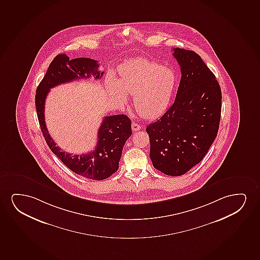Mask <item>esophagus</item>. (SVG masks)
<instances>
[{"mask_svg":"<svg viewBox=\"0 0 260 260\" xmlns=\"http://www.w3.org/2000/svg\"><path fill=\"white\" fill-rule=\"evenodd\" d=\"M132 128L133 129V132H138V131L141 128V125L137 123L135 121H133L132 124Z\"/></svg>","mask_w":260,"mask_h":260,"instance_id":"esophagus-1","label":"esophagus"}]
</instances>
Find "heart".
Here are the masks:
<instances>
[{"instance_id":"b5f03b06","label":"heart","mask_w":260,"mask_h":260,"mask_svg":"<svg viewBox=\"0 0 260 260\" xmlns=\"http://www.w3.org/2000/svg\"><path fill=\"white\" fill-rule=\"evenodd\" d=\"M176 84V76L170 68L155 61L135 59L120 70L119 81L108 80V91L117 102L127 101L126 93L134 95L137 111L145 118H157L167 110Z\"/></svg>"}]
</instances>
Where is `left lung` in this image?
<instances>
[{
	"instance_id": "left-lung-1",
	"label": "left lung",
	"mask_w": 260,
	"mask_h": 260,
	"mask_svg": "<svg viewBox=\"0 0 260 260\" xmlns=\"http://www.w3.org/2000/svg\"><path fill=\"white\" fill-rule=\"evenodd\" d=\"M182 78L174 104L146 127L152 165L167 176L188 172L206 156L217 137L221 90L194 51L174 48Z\"/></svg>"
}]
</instances>
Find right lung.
I'll list each match as a JSON object with an SVG mask.
<instances>
[{"instance_id": "1", "label": "right lung", "mask_w": 260, "mask_h": 260, "mask_svg": "<svg viewBox=\"0 0 260 260\" xmlns=\"http://www.w3.org/2000/svg\"><path fill=\"white\" fill-rule=\"evenodd\" d=\"M98 61L90 58L70 60L65 54H58L47 69L35 95V106L42 134L48 147L71 171L85 178L101 181L111 176L119 169V161L125 143L132 136V121L125 115L105 116L99 128L98 141L94 150L86 154L73 155L63 152L54 143L45 122V102L51 88L59 84L103 76L99 71Z\"/></svg>"}]
</instances>
